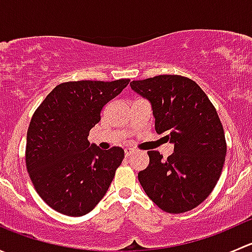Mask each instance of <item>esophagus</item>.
I'll return each mask as SVG.
<instances>
[{
  "mask_svg": "<svg viewBox=\"0 0 252 252\" xmlns=\"http://www.w3.org/2000/svg\"><path fill=\"white\" fill-rule=\"evenodd\" d=\"M134 152H135V150L131 149V147H126V149L124 150V154H126V157L131 156V155H133Z\"/></svg>",
  "mask_w": 252,
  "mask_h": 252,
  "instance_id": "esophagus-1",
  "label": "esophagus"
}]
</instances>
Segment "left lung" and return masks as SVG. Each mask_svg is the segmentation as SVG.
Here are the masks:
<instances>
[{
    "label": "left lung",
    "mask_w": 252,
    "mask_h": 252,
    "mask_svg": "<svg viewBox=\"0 0 252 252\" xmlns=\"http://www.w3.org/2000/svg\"><path fill=\"white\" fill-rule=\"evenodd\" d=\"M131 89L151 102L157 134L166 133L174 152L163 159L149 151L150 164L138 178L161 210L183 213L212 192L227 154L224 130L215 106L201 88L182 75L133 80Z\"/></svg>",
    "instance_id": "left-lung-1"
}]
</instances>
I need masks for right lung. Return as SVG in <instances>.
Wrapping results in <instances>:
<instances>
[{
	"label": "right lung",
	"mask_w": 252,
	"mask_h": 252,
	"mask_svg": "<svg viewBox=\"0 0 252 252\" xmlns=\"http://www.w3.org/2000/svg\"><path fill=\"white\" fill-rule=\"evenodd\" d=\"M129 79L67 81L56 86L34 112L27 134L25 164L42 200L57 212L80 217L101 201L124 150H101L88 140L103 106Z\"/></svg>",
	"instance_id": "1"
}]
</instances>
